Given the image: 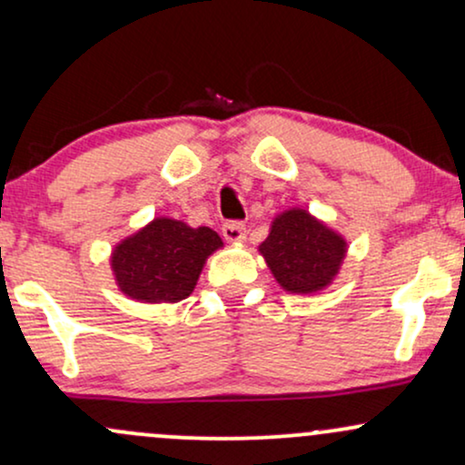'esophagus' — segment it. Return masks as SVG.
<instances>
[{
    "mask_svg": "<svg viewBox=\"0 0 465 465\" xmlns=\"http://www.w3.org/2000/svg\"><path fill=\"white\" fill-rule=\"evenodd\" d=\"M244 232H247V227L240 221H229L223 225V236H225L229 242H240V240H244Z\"/></svg>",
    "mask_w": 465,
    "mask_h": 465,
    "instance_id": "obj_1",
    "label": "esophagus"
}]
</instances>
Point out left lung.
Listing matches in <instances>:
<instances>
[{"label":"left lung","mask_w":465,"mask_h":465,"mask_svg":"<svg viewBox=\"0 0 465 465\" xmlns=\"http://www.w3.org/2000/svg\"><path fill=\"white\" fill-rule=\"evenodd\" d=\"M345 251L348 242L339 233L300 207L277 216L269 238L260 244L277 284L302 295L323 291L334 280Z\"/></svg>","instance_id":"1"}]
</instances>
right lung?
<instances>
[{
	"instance_id": "right-lung-1",
	"label": "right lung",
	"mask_w": 465,
	"mask_h": 465,
	"mask_svg": "<svg viewBox=\"0 0 465 465\" xmlns=\"http://www.w3.org/2000/svg\"><path fill=\"white\" fill-rule=\"evenodd\" d=\"M221 247L223 240L214 229L154 218L151 225L117 244L111 269L120 291L131 300L174 303L194 291L207 255Z\"/></svg>"
}]
</instances>
